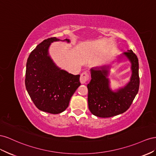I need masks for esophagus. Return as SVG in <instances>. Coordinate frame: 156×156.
<instances>
[{"label":"esophagus","mask_w":156,"mask_h":156,"mask_svg":"<svg viewBox=\"0 0 156 156\" xmlns=\"http://www.w3.org/2000/svg\"><path fill=\"white\" fill-rule=\"evenodd\" d=\"M89 79H90V76H89V74L86 72H84L82 73L80 76V80L81 83L83 84V83H86V82L88 81Z\"/></svg>","instance_id":"esophagus-1"}]
</instances>
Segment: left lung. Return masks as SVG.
<instances>
[{
  "label": "left lung",
  "mask_w": 156,
  "mask_h": 156,
  "mask_svg": "<svg viewBox=\"0 0 156 156\" xmlns=\"http://www.w3.org/2000/svg\"><path fill=\"white\" fill-rule=\"evenodd\" d=\"M124 57L131 64L132 74L129 82L115 91L110 86L108 75L111 65L96 66L90 70L91 80L87 86L88 106L90 112L97 117L110 118L125 112L139 91V60L132 50L118 56V61H122Z\"/></svg>",
  "instance_id": "8db88e82"
}]
</instances>
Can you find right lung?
Here are the masks:
<instances>
[{"instance_id": "add662e5", "label": "right lung", "mask_w": 156, "mask_h": 156, "mask_svg": "<svg viewBox=\"0 0 156 156\" xmlns=\"http://www.w3.org/2000/svg\"><path fill=\"white\" fill-rule=\"evenodd\" d=\"M65 41L56 37L44 40L31 51L27 61L25 87L35 106L45 112L57 114L69 106L70 98L80 86V75L61 69L49 54L53 42Z\"/></svg>"}]
</instances>
